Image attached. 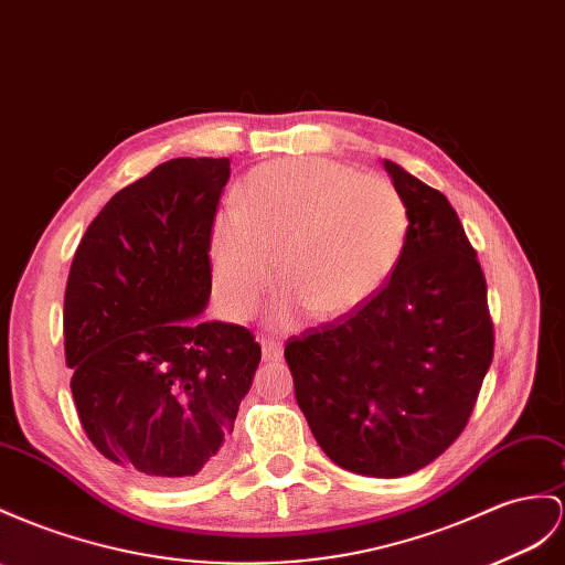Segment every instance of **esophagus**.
I'll return each instance as SVG.
<instances>
[{"instance_id":"34e87169","label":"esophagus","mask_w":565,"mask_h":565,"mask_svg":"<svg viewBox=\"0 0 565 565\" xmlns=\"http://www.w3.org/2000/svg\"><path fill=\"white\" fill-rule=\"evenodd\" d=\"M259 345H263V358L265 360H279L284 355V345L279 339H271V337H263V341H259Z\"/></svg>"}]
</instances>
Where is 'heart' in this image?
I'll use <instances>...</instances> for the list:
<instances>
[{"instance_id": "obj_1", "label": "heart", "mask_w": 565, "mask_h": 565, "mask_svg": "<svg viewBox=\"0 0 565 565\" xmlns=\"http://www.w3.org/2000/svg\"><path fill=\"white\" fill-rule=\"evenodd\" d=\"M408 236L406 198L388 179L322 157L274 159L243 179L236 210L214 220L216 291L224 310L245 320L277 277L279 259L284 288L274 320L291 324L302 310L337 320L382 291Z\"/></svg>"}]
</instances>
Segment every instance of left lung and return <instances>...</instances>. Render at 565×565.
<instances>
[{"instance_id":"1","label":"left lung","mask_w":565,"mask_h":565,"mask_svg":"<svg viewBox=\"0 0 565 565\" xmlns=\"http://www.w3.org/2000/svg\"><path fill=\"white\" fill-rule=\"evenodd\" d=\"M411 236L363 308L291 337L284 358L322 451L367 477H403L466 429L494 355L487 281L451 202L384 159Z\"/></svg>"}]
</instances>
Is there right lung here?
<instances>
[{"mask_svg": "<svg viewBox=\"0 0 565 565\" xmlns=\"http://www.w3.org/2000/svg\"><path fill=\"white\" fill-rule=\"evenodd\" d=\"M226 157H179L126 185L78 243L64 294L71 394L99 454L152 484L224 466L259 343L202 320Z\"/></svg>", "mask_w": 565, "mask_h": 565, "instance_id": "obj_1", "label": "right lung"}]
</instances>
